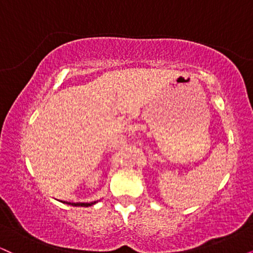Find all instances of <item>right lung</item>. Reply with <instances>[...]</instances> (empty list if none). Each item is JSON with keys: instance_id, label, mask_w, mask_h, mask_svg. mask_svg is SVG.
<instances>
[{"instance_id": "obj_1", "label": "right lung", "mask_w": 253, "mask_h": 253, "mask_svg": "<svg viewBox=\"0 0 253 253\" xmlns=\"http://www.w3.org/2000/svg\"><path fill=\"white\" fill-rule=\"evenodd\" d=\"M63 202V201H62ZM63 203H66V205H71V206H76V207H78V206H81V207H89V206H92V205H95V203H96V201H94V202H90V203H84V202H77V203H75V202H66V201H64Z\"/></svg>"}]
</instances>
